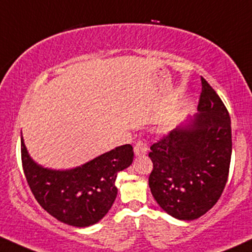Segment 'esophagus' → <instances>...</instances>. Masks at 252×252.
I'll use <instances>...</instances> for the list:
<instances>
[{"mask_svg": "<svg viewBox=\"0 0 252 252\" xmlns=\"http://www.w3.org/2000/svg\"><path fill=\"white\" fill-rule=\"evenodd\" d=\"M134 152L136 156L146 155L148 152V144L145 140H139V141H136V144H135Z\"/></svg>", "mask_w": 252, "mask_h": 252, "instance_id": "obj_1", "label": "esophagus"}]
</instances>
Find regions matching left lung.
Wrapping results in <instances>:
<instances>
[{"label":"left lung","mask_w":252,"mask_h":252,"mask_svg":"<svg viewBox=\"0 0 252 252\" xmlns=\"http://www.w3.org/2000/svg\"><path fill=\"white\" fill-rule=\"evenodd\" d=\"M202 81L195 118L163 135L151 146V192L159 206L179 220H195L223 192L232 156L231 118L213 87Z\"/></svg>","instance_id":"1"}]
</instances>
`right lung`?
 Returning <instances> with one entry per match:
<instances>
[{
	"label": "right lung",
	"mask_w": 252,
	"mask_h": 252,
	"mask_svg": "<svg viewBox=\"0 0 252 252\" xmlns=\"http://www.w3.org/2000/svg\"><path fill=\"white\" fill-rule=\"evenodd\" d=\"M134 159L131 145H123L71 170L44 169L28 155L21 137V163L39 205L66 224L88 227L110 210L117 197L116 179Z\"/></svg>",
	"instance_id": "right-lung-1"
}]
</instances>
